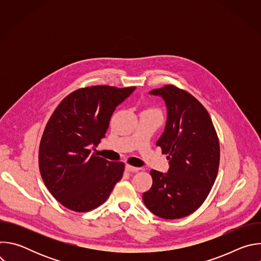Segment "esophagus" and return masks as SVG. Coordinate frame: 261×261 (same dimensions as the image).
<instances>
[{"label":"esophagus","instance_id":"1","mask_svg":"<svg viewBox=\"0 0 261 261\" xmlns=\"http://www.w3.org/2000/svg\"><path fill=\"white\" fill-rule=\"evenodd\" d=\"M125 169H126V171H128V172H136V171H138L140 168L134 167V166H131V165H126V166H125Z\"/></svg>","mask_w":261,"mask_h":261}]
</instances>
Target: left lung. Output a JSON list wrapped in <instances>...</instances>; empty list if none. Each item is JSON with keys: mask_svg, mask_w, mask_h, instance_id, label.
<instances>
[{"mask_svg": "<svg viewBox=\"0 0 261 261\" xmlns=\"http://www.w3.org/2000/svg\"><path fill=\"white\" fill-rule=\"evenodd\" d=\"M163 99L167 119L157 140L167 154L166 173L152 169V188L142 195L145 206L163 219H179L195 212L217 177L220 146L206 109L191 94L167 85L150 92Z\"/></svg>", "mask_w": 261, "mask_h": 261, "instance_id": "left-lung-1", "label": "left lung"}]
</instances>
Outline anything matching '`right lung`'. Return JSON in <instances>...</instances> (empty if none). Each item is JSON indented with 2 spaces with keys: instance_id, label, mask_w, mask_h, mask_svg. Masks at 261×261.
<instances>
[{
  "instance_id": "add662e5",
  "label": "right lung",
  "mask_w": 261,
  "mask_h": 261,
  "mask_svg": "<svg viewBox=\"0 0 261 261\" xmlns=\"http://www.w3.org/2000/svg\"><path fill=\"white\" fill-rule=\"evenodd\" d=\"M135 87L95 86L69 94L50 117L39 146V169L51 195L74 212L102 204L122 178L124 163L110 162L90 147L97 145L116 107Z\"/></svg>"
}]
</instances>
